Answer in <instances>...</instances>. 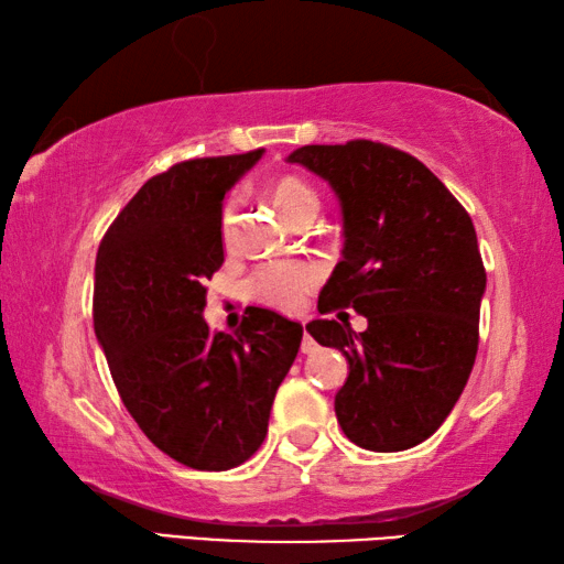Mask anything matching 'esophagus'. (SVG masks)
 <instances>
[{"label": "esophagus", "instance_id": "obj_1", "mask_svg": "<svg viewBox=\"0 0 564 564\" xmlns=\"http://www.w3.org/2000/svg\"><path fill=\"white\" fill-rule=\"evenodd\" d=\"M316 348H318L316 340H313V338L308 336V330H305V333H303V340H301V352H313Z\"/></svg>", "mask_w": 564, "mask_h": 564}]
</instances>
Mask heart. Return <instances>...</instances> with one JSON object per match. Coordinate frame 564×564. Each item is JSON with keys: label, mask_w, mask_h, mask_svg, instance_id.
I'll use <instances>...</instances> for the list:
<instances>
[{"label": "heart", "mask_w": 564, "mask_h": 564, "mask_svg": "<svg viewBox=\"0 0 564 564\" xmlns=\"http://www.w3.org/2000/svg\"><path fill=\"white\" fill-rule=\"evenodd\" d=\"M271 204L285 221H293L299 214L313 212L318 208V196L311 184H305L299 176H279L273 178L269 188ZM234 228H236V204L228 202L221 216V236L226 243L234 241ZM318 283V269L303 261H283V263H269L261 271H256L251 279V295L256 301H261L271 308L279 311H299L305 293Z\"/></svg>", "instance_id": "heart-1"}]
</instances>
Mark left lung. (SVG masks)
Segmentation results:
<instances>
[{
	"label": "left lung",
	"instance_id": "left-lung-1",
	"mask_svg": "<svg viewBox=\"0 0 564 564\" xmlns=\"http://www.w3.org/2000/svg\"><path fill=\"white\" fill-rule=\"evenodd\" d=\"M285 161L326 178L340 204L343 256L318 311L368 318L362 333L326 318L305 326L348 360L338 423L366 451H408L443 425L470 378L485 293L475 226L431 169L378 141L301 147Z\"/></svg>",
	"mask_w": 564,
	"mask_h": 564
}]
</instances>
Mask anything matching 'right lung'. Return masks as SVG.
<instances>
[{"label":"right lung","mask_w":564,"mask_h":564,"mask_svg":"<svg viewBox=\"0 0 564 564\" xmlns=\"http://www.w3.org/2000/svg\"><path fill=\"white\" fill-rule=\"evenodd\" d=\"M263 149L191 159L149 178L101 238L94 330L113 386L161 453L231 470L269 433L303 326L251 308L236 336L208 330L204 281L224 263V196Z\"/></svg>","instance_id":"obj_1"}]
</instances>
